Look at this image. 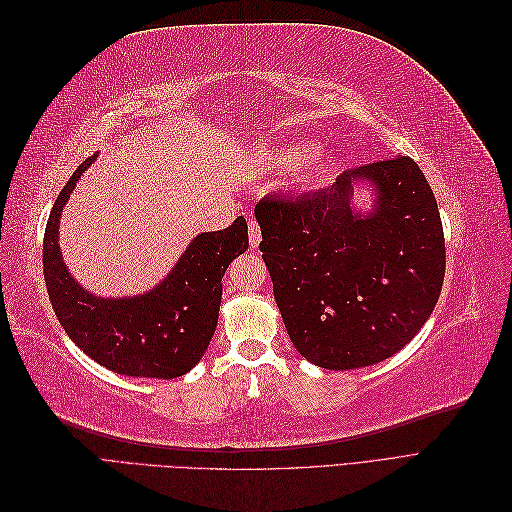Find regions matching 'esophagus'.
<instances>
[{
	"instance_id": "34e87169",
	"label": "esophagus",
	"mask_w": 512,
	"mask_h": 512,
	"mask_svg": "<svg viewBox=\"0 0 512 512\" xmlns=\"http://www.w3.org/2000/svg\"><path fill=\"white\" fill-rule=\"evenodd\" d=\"M260 241H262V235H260V226L256 224V222H250V247H256L260 245Z\"/></svg>"
}]
</instances>
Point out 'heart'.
<instances>
[{
    "label": "heart",
    "instance_id": "b5f03b06",
    "mask_svg": "<svg viewBox=\"0 0 512 512\" xmlns=\"http://www.w3.org/2000/svg\"><path fill=\"white\" fill-rule=\"evenodd\" d=\"M309 151H312V145H309V143L282 145V147H277L269 153V164L277 170H292V168H297V166L303 164V168H305L303 177L307 181L318 183L329 175L333 162H331L327 153H322V151L312 153V156L307 159L306 156L309 155Z\"/></svg>",
    "mask_w": 512,
    "mask_h": 512
}]
</instances>
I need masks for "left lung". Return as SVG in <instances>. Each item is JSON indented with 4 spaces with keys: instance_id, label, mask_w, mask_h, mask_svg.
<instances>
[{
    "instance_id": "obj_1",
    "label": "left lung",
    "mask_w": 512,
    "mask_h": 512,
    "mask_svg": "<svg viewBox=\"0 0 512 512\" xmlns=\"http://www.w3.org/2000/svg\"><path fill=\"white\" fill-rule=\"evenodd\" d=\"M367 189V210L355 194ZM260 252L294 348L344 371L376 365L423 329L444 282L436 196L408 156L346 170L329 190L262 198Z\"/></svg>"
}]
</instances>
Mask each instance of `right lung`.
<instances>
[{"mask_svg": "<svg viewBox=\"0 0 512 512\" xmlns=\"http://www.w3.org/2000/svg\"><path fill=\"white\" fill-rule=\"evenodd\" d=\"M74 170L59 192L44 230V282L55 316L89 359L121 376L179 378L203 359L218 327L222 277L247 250V224L200 232L160 284L132 297H98L68 271L59 247V220L85 170Z\"/></svg>", "mask_w": 512, "mask_h": 512, "instance_id": "add662e5", "label": "right lung"}]
</instances>
